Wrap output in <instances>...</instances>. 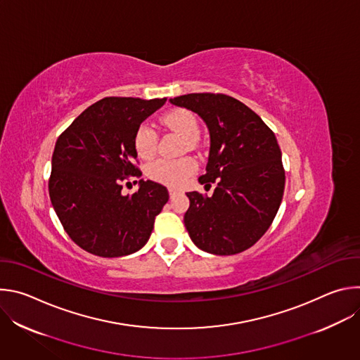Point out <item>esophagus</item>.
I'll list each match as a JSON object with an SVG mask.
<instances>
[{
    "mask_svg": "<svg viewBox=\"0 0 360 360\" xmlns=\"http://www.w3.org/2000/svg\"><path fill=\"white\" fill-rule=\"evenodd\" d=\"M175 195H178V191L174 189V188H169V196H171V198H175Z\"/></svg>",
    "mask_w": 360,
    "mask_h": 360,
    "instance_id": "34e87169",
    "label": "esophagus"
}]
</instances>
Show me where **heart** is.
<instances>
[{"instance_id":"b5f03b06","label":"heart","mask_w":360,"mask_h":360,"mask_svg":"<svg viewBox=\"0 0 360 360\" xmlns=\"http://www.w3.org/2000/svg\"><path fill=\"white\" fill-rule=\"evenodd\" d=\"M164 125H167L174 132L179 134L186 139L188 146L195 145V139L199 132L198 121L195 115L184 108H176L167 112L162 117ZM158 135L149 124H141L134 135V148L139 158L148 160L157 150ZM198 165L196 161L191 157H184L178 160H155L146 165V176L152 181L168 185V186H181L195 171Z\"/></svg>"}]
</instances>
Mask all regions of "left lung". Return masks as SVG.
I'll use <instances>...</instances> for the list:
<instances>
[{
	"label": "left lung",
	"mask_w": 360,
	"mask_h": 360,
	"mask_svg": "<svg viewBox=\"0 0 360 360\" xmlns=\"http://www.w3.org/2000/svg\"><path fill=\"white\" fill-rule=\"evenodd\" d=\"M196 112L211 135L205 188L188 192L184 217L192 242L214 255H235L258 242L272 225L285 189L282 153L274 131L240 101L225 94H188L171 99Z\"/></svg>",
	"instance_id": "1"
}]
</instances>
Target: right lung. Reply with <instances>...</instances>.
Wrapping results in <instances>:
<instances>
[{
    "label": "right lung",
    "mask_w": 360,
    "mask_h": 360,
    "mask_svg": "<svg viewBox=\"0 0 360 360\" xmlns=\"http://www.w3.org/2000/svg\"><path fill=\"white\" fill-rule=\"evenodd\" d=\"M165 101L107 96L88 107L58 136L49 198L65 232L84 250L118 258L148 242L157 215L169 199L168 189L141 179L131 196L121 191L124 181L142 175L134 148L135 131Z\"/></svg>",
    "instance_id": "1"
}]
</instances>
